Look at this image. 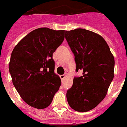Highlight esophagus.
<instances>
[{
  "label": "esophagus",
  "mask_w": 127,
  "mask_h": 127,
  "mask_svg": "<svg viewBox=\"0 0 127 127\" xmlns=\"http://www.w3.org/2000/svg\"><path fill=\"white\" fill-rule=\"evenodd\" d=\"M66 76V74H63V75H61L60 78H61V80H64V78H65Z\"/></svg>",
  "instance_id": "1"
}]
</instances>
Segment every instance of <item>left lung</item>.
<instances>
[{
	"mask_svg": "<svg viewBox=\"0 0 127 127\" xmlns=\"http://www.w3.org/2000/svg\"><path fill=\"white\" fill-rule=\"evenodd\" d=\"M65 38L75 56L76 70L83 71V76L74 78L67 91V101L75 111L88 112L107 95L114 76V55L106 40L91 31H66Z\"/></svg>",
	"mask_w": 127,
	"mask_h": 127,
	"instance_id": "obj_1",
	"label": "left lung"
}]
</instances>
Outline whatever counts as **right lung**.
Masks as SVG:
<instances>
[{
  "label": "right lung",
  "instance_id": "obj_1",
  "mask_svg": "<svg viewBox=\"0 0 127 127\" xmlns=\"http://www.w3.org/2000/svg\"><path fill=\"white\" fill-rule=\"evenodd\" d=\"M64 39V31L39 28L15 46L9 63L12 83L23 100L44 109L51 104L61 85L55 73L53 54Z\"/></svg>",
  "mask_w": 127,
  "mask_h": 127
}]
</instances>
